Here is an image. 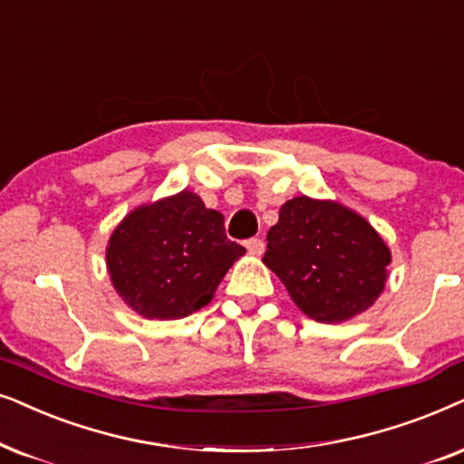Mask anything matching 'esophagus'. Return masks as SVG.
<instances>
[{
    "label": "esophagus",
    "mask_w": 464,
    "mask_h": 464,
    "mask_svg": "<svg viewBox=\"0 0 464 464\" xmlns=\"http://www.w3.org/2000/svg\"><path fill=\"white\" fill-rule=\"evenodd\" d=\"M244 246H246V250L250 252V255H263V250H265V242L261 237H250V239H246L244 242Z\"/></svg>",
    "instance_id": "esophagus-1"
}]
</instances>
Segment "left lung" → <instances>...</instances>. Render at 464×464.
<instances>
[{"label":"left lung","instance_id":"obj_1","mask_svg":"<svg viewBox=\"0 0 464 464\" xmlns=\"http://www.w3.org/2000/svg\"><path fill=\"white\" fill-rule=\"evenodd\" d=\"M263 263L301 312L316 323H343L384 290L391 250L362 216L304 195L280 208Z\"/></svg>","mask_w":464,"mask_h":464}]
</instances>
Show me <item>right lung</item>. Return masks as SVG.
<instances>
[{"label":"right lung","mask_w":464,"mask_h":464,"mask_svg":"<svg viewBox=\"0 0 464 464\" xmlns=\"http://www.w3.org/2000/svg\"><path fill=\"white\" fill-rule=\"evenodd\" d=\"M244 252L227 237L225 216L182 190L127 214L110 237L106 263L131 310L150 320H178L212 301Z\"/></svg>","instance_id":"1"}]
</instances>
